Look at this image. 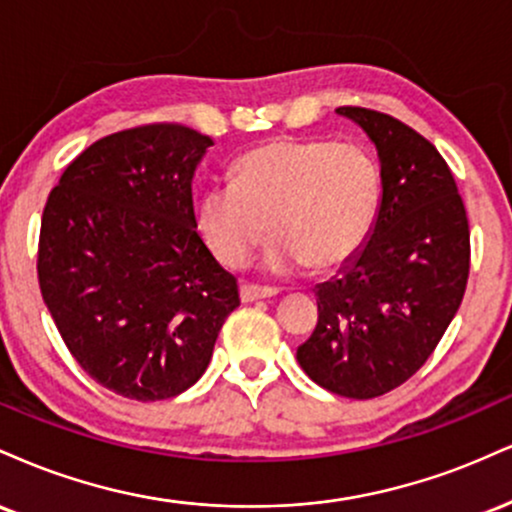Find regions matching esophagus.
Here are the masks:
<instances>
[{"label": "esophagus", "instance_id": "1", "mask_svg": "<svg viewBox=\"0 0 512 512\" xmlns=\"http://www.w3.org/2000/svg\"><path fill=\"white\" fill-rule=\"evenodd\" d=\"M278 294L275 287H261V285H251V282H244L242 290H239V297L242 302H258V299H270Z\"/></svg>", "mask_w": 512, "mask_h": 512}]
</instances>
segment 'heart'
I'll return each instance as SVG.
<instances>
[{
	"label": "heart",
	"mask_w": 512,
	"mask_h": 512,
	"mask_svg": "<svg viewBox=\"0 0 512 512\" xmlns=\"http://www.w3.org/2000/svg\"><path fill=\"white\" fill-rule=\"evenodd\" d=\"M381 196V167L359 143L278 138L246 150L232 182L203 191L198 230L230 268L246 266L273 232L278 239L266 254L273 273H294L309 263L328 270L357 254Z\"/></svg>",
	"instance_id": "1"
}]
</instances>
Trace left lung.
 Segmentation results:
<instances>
[{"label": "left lung", "mask_w": 512, "mask_h": 512, "mask_svg": "<svg viewBox=\"0 0 512 512\" xmlns=\"http://www.w3.org/2000/svg\"><path fill=\"white\" fill-rule=\"evenodd\" d=\"M374 141L383 196L362 249L316 290L318 323L297 362L330 393L369 400L422 369L470 278V225L453 172L412 126L338 107Z\"/></svg>", "instance_id": "8db88e82"}]
</instances>
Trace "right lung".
Wrapping results in <instances>:
<instances>
[{
  "label": "right lung",
  "instance_id": "add662e5",
  "mask_svg": "<svg viewBox=\"0 0 512 512\" xmlns=\"http://www.w3.org/2000/svg\"><path fill=\"white\" fill-rule=\"evenodd\" d=\"M210 146L184 124L117 131L69 162L42 210L47 311L78 366L122 398L194 386L239 306L196 232L191 179Z\"/></svg>",
  "mask_w": 512,
  "mask_h": 512
}]
</instances>
